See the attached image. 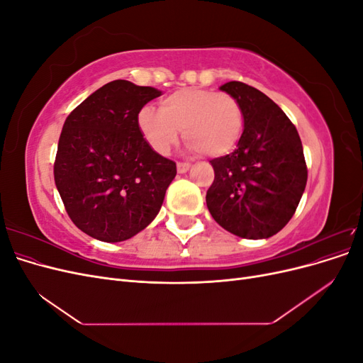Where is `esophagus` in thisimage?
Instances as JSON below:
<instances>
[{
  "label": "esophagus",
  "instance_id": "obj_1",
  "mask_svg": "<svg viewBox=\"0 0 363 363\" xmlns=\"http://www.w3.org/2000/svg\"><path fill=\"white\" fill-rule=\"evenodd\" d=\"M189 168H191V164H189V163H182V162H179V163H177V171H179L180 174L188 172V171H189Z\"/></svg>",
  "mask_w": 363,
  "mask_h": 363
}]
</instances>
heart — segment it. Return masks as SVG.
<instances>
[{"label":"heart","mask_w":363,"mask_h":363,"mask_svg":"<svg viewBox=\"0 0 363 363\" xmlns=\"http://www.w3.org/2000/svg\"><path fill=\"white\" fill-rule=\"evenodd\" d=\"M138 125L148 145L168 155L179 139V130L189 148L211 157L233 151L244 130L242 107L233 95L208 89H182L159 103V112L144 107Z\"/></svg>","instance_id":"heart-1"}]
</instances>
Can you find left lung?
<instances>
[{"instance_id": "8db88e82", "label": "left lung", "mask_w": 363, "mask_h": 363, "mask_svg": "<svg viewBox=\"0 0 363 363\" xmlns=\"http://www.w3.org/2000/svg\"><path fill=\"white\" fill-rule=\"evenodd\" d=\"M242 107L244 131L236 150L211 160L215 180L207 208L227 232L267 239L289 223L303 196L307 168L301 139L281 108L256 87L228 82L219 87Z\"/></svg>"}]
</instances>
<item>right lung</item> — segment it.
I'll return each mask as SVG.
<instances>
[{"mask_svg": "<svg viewBox=\"0 0 363 363\" xmlns=\"http://www.w3.org/2000/svg\"><path fill=\"white\" fill-rule=\"evenodd\" d=\"M160 95L115 80L65 121L54 180L72 223L94 239L127 240L160 211L177 167L148 145L138 125L140 108Z\"/></svg>", "mask_w": 363, "mask_h": 363, "instance_id": "add662e5", "label": "right lung"}]
</instances>
